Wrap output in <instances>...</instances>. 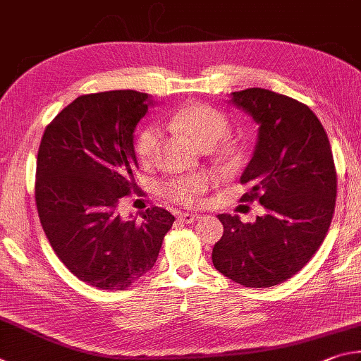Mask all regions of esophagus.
<instances>
[{"label":"esophagus","instance_id":"34e87169","mask_svg":"<svg viewBox=\"0 0 361 361\" xmlns=\"http://www.w3.org/2000/svg\"><path fill=\"white\" fill-rule=\"evenodd\" d=\"M198 219H200L198 214H188V212L179 214V220H180V222H185V224H193V222H197Z\"/></svg>","mask_w":361,"mask_h":361}]
</instances>
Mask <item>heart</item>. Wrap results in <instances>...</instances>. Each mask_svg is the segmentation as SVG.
<instances>
[{"label":"heart","mask_w":361,"mask_h":361,"mask_svg":"<svg viewBox=\"0 0 361 361\" xmlns=\"http://www.w3.org/2000/svg\"><path fill=\"white\" fill-rule=\"evenodd\" d=\"M171 125L176 130L192 139L200 145L201 149L209 150L216 145L220 139L225 137L228 131V118L216 107L207 104H187L182 109L177 111ZM161 141L160 128L155 125H147L139 131L136 137V155L142 164H152L155 160L158 145ZM220 154H228V145L220 144ZM212 179L207 174H188L174 177L168 182H164L161 192L168 200L180 206H193L201 200V197L211 187Z\"/></svg>","instance_id":"1"}]
</instances>
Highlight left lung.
Listing matches in <instances>:
<instances>
[{
	"instance_id": "1",
	"label": "left lung",
	"mask_w": 361,
	"mask_h": 361,
	"mask_svg": "<svg viewBox=\"0 0 361 361\" xmlns=\"http://www.w3.org/2000/svg\"><path fill=\"white\" fill-rule=\"evenodd\" d=\"M230 103L258 125L241 201L267 214L254 224L220 214L224 236L212 249L219 273L250 288L286 282L311 260L328 233L338 176L326 131L306 104L267 88L233 92Z\"/></svg>"
}]
</instances>
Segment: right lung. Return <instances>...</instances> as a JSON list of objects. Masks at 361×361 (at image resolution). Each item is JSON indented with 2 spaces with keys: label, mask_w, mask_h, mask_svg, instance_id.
Instances as JSON below:
<instances>
[{
  "label": "right lung",
  "mask_w": 361,
  "mask_h": 361,
  "mask_svg": "<svg viewBox=\"0 0 361 361\" xmlns=\"http://www.w3.org/2000/svg\"><path fill=\"white\" fill-rule=\"evenodd\" d=\"M147 101L135 90L82 94L46 126L37 150L42 230L60 262L99 290H125L150 271L176 220L158 206L141 222L118 212L136 187L133 131Z\"/></svg>",
  "instance_id": "obj_1"
}]
</instances>
